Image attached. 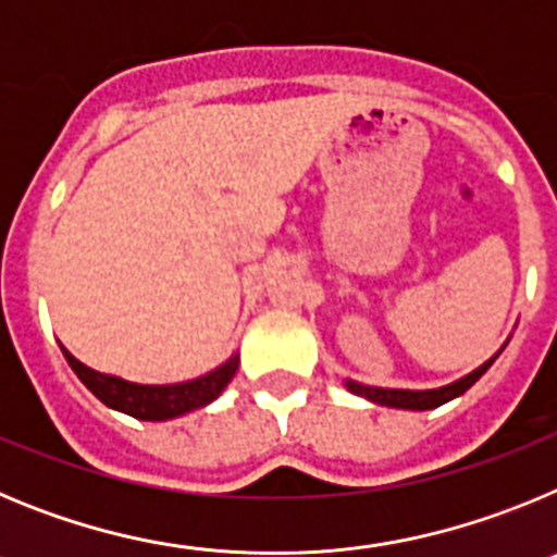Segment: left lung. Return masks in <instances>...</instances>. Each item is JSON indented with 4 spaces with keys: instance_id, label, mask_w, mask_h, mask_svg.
Listing matches in <instances>:
<instances>
[{
    "instance_id": "1",
    "label": "left lung",
    "mask_w": 557,
    "mask_h": 557,
    "mask_svg": "<svg viewBox=\"0 0 557 557\" xmlns=\"http://www.w3.org/2000/svg\"><path fill=\"white\" fill-rule=\"evenodd\" d=\"M502 348H505V346H502ZM502 348H499V351H502ZM499 351H496L494 357L488 359V362H482L480 368H474V371L466 373V376H462V379H457V382H451V385L432 387V391H401V387H371V385H359V382H354V379H346V387L354 393V396L368 398V401H373V405L398 407V410H435V407L446 405V401H451V398L462 396V393L469 391V387L474 385L476 379H480L482 373H485L491 366H494V359L499 357Z\"/></svg>"
}]
</instances>
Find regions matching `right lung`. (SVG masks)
Here are the masks:
<instances>
[{"label": "right lung", "mask_w": 557, "mask_h": 557, "mask_svg": "<svg viewBox=\"0 0 557 557\" xmlns=\"http://www.w3.org/2000/svg\"><path fill=\"white\" fill-rule=\"evenodd\" d=\"M63 357L72 366V371L77 373V379L100 398L102 405L125 412V416L139 418V421H170V418L186 416V412L211 405L228 387L236 366H239V354H234L231 359H225L223 366L198 379H189V382L139 385V382H127L122 376H111V373H100L95 368L83 366L81 359L72 357L66 348H63Z\"/></svg>", "instance_id": "obj_1"}]
</instances>
